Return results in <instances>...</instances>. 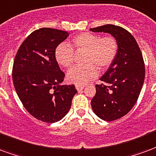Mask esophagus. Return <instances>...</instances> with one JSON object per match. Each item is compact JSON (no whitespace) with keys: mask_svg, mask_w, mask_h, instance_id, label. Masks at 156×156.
I'll return each instance as SVG.
<instances>
[{"mask_svg":"<svg viewBox=\"0 0 156 156\" xmlns=\"http://www.w3.org/2000/svg\"><path fill=\"white\" fill-rule=\"evenodd\" d=\"M85 88V86L84 85H76V89L77 90H81Z\"/></svg>","mask_w":156,"mask_h":156,"instance_id":"esophagus-1","label":"esophagus"}]
</instances>
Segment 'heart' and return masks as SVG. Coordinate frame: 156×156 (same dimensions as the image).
Segmentation results:
<instances>
[{
    "instance_id": "1",
    "label": "heart",
    "mask_w": 156,
    "mask_h": 156,
    "mask_svg": "<svg viewBox=\"0 0 156 156\" xmlns=\"http://www.w3.org/2000/svg\"><path fill=\"white\" fill-rule=\"evenodd\" d=\"M119 45L112 36H101L90 32H83L75 36L69 45L61 43L55 50V59L64 68L73 64L74 51H85L84 66L72 67L67 73L70 83L84 85L98 76V68L105 70L112 64L118 53Z\"/></svg>"
}]
</instances>
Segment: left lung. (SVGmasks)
I'll use <instances>...</instances> for the list:
<instances>
[{
  "mask_svg": "<svg viewBox=\"0 0 156 156\" xmlns=\"http://www.w3.org/2000/svg\"><path fill=\"white\" fill-rule=\"evenodd\" d=\"M93 32L110 33L117 40L119 49L115 61L95 85L91 100L95 114L106 121L120 119L138 100L145 80V64L136 39L122 27L105 25L90 29Z\"/></svg>",
  "mask_w": 156,
  "mask_h": 156,
  "instance_id": "obj_1",
  "label": "left lung"
}]
</instances>
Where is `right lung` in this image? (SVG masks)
Masks as SVG:
<instances>
[{"label":"right lung","instance_id":"obj_1","mask_svg":"<svg viewBox=\"0 0 156 156\" xmlns=\"http://www.w3.org/2000/svg\"><path fill=\"white\" fill-rule=\"evenodd\" d=\"M69 36L65 30L41 28L27 36L16 55L12 79L18 97L29 113L46 123L61 120L70 111L77 90L61 86L65 73L55 50Z\"/></svg>","mask_w":156,"mask_h":156}]
</instances>
